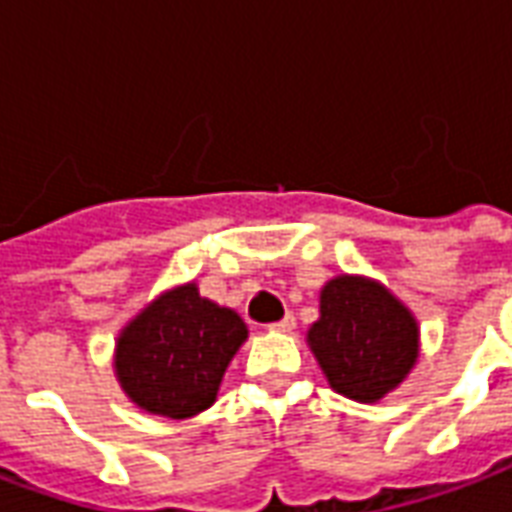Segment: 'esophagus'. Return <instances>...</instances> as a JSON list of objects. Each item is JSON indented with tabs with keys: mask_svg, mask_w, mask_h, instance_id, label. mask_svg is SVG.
I'll list each match as a JSON object with an SVG mask.
<instances>
[{
	"mask_svg": "<svg viewBox=\"0 0 512 512\" xmlns=\"http://www.w3.org/2000/svg\"><path fill=\"white\" fill-rule=\"evenodd\" d=\"M271 331H282V333L295 331V317H293V314H285V317H282L279 323L271 325Z\"/></svg>",
	"mask_w": 512,
	"mask_h": 512,
	"instance_id": "obj_1",
	"label": "esophagus"
}]
</instances>
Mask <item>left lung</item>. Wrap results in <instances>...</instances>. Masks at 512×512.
I'll return each instance as SVG.
<instances>
[{"label": "left lung", "mask_w": 512, "mask_h": 512, "mask_svg": "<svg viewBox=\"0 0 512 512\" xmlns=\"http://www.w3.org/2000/svg\"><path fill=\"white\" fill-rule=\"evenodd\" d=\"M420 328L380 282L342 274L320 293V320L306 342L333 391L372 404L399 388L420 350Z\"/></svg>", "instance_id": "obj_1"}]
</instances>
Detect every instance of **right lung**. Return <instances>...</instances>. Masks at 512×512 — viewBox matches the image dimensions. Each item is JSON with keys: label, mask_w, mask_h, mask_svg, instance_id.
Masks as SVG:
<instances>
[{"label": "right lung", "mask_w": 512, "mask_h": 512, "mask_svg": "<svg viewBox=\"0 0 512 512\" xmlns=\"http://www.w3.org/2000/svg\"><path fill=\"white\" fill-rule=\"evenodd\" d=\"M246 333L244 320L203 298L195 282L173 287L121 328L113 355L116 380L140 410L192 418L217 401L227 363Z\"/></svg>", "instance_id": "add662e5"}]
</instances>
